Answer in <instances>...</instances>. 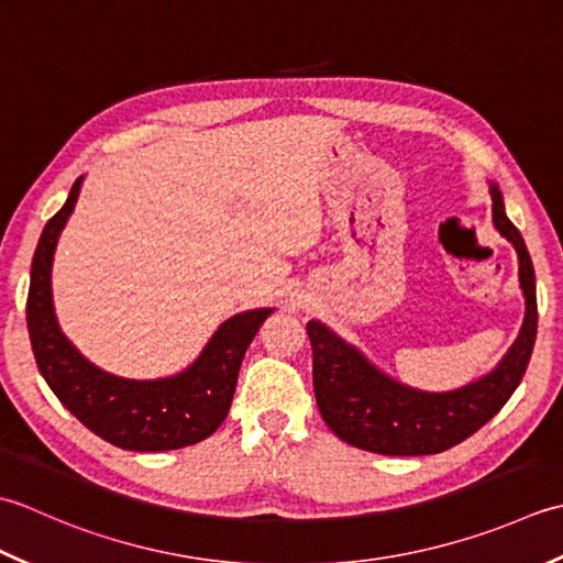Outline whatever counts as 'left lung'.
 Here are the masks:
<instances>
[{"label": "left lung", "mask_w": 563, "mask_h": 563, "mask_svg": "<svg viewBox=\"0 0 563 563\" xmlns=\"http://www.w3.org/2000/svg\"><path fill=\"white\" fill-rule=\"evenodd\" d=\"M493 225L518 252L525 320L518 340L493 372L454 391H422L384 374L320 320H308L313 388L325 426L342 442L386 456L440 454L484 428L520 386L537 338L534 267L518 228L506 216L496 181H488Z\"/></svg>", "instance_id": "1"}]
</instances>
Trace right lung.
Returning <instances> with one entry per match:
<instances>
[{
    "label": "right lung",
    "mask_w": 563,
    "mask_h": 563,
    "mask_svg": "<svg viewBox=\"0 0 563 563\" xmlns=\"http://www.w3.org/2000/svg\"><path fill=\"white\" fill-rule=\"evenodd\" d=\"M82 181L77 177L63 209L45 223L31 262L26 323L38 372L85 428L121 450L167 452L197 444L225 420L240 364L274 308H252L223 320L199 357L179 374L125 378L99 369L57 325L51 289L57 238L75 211Z\"/></svg>",
    "instance_id": "1"
}]
</instances>
